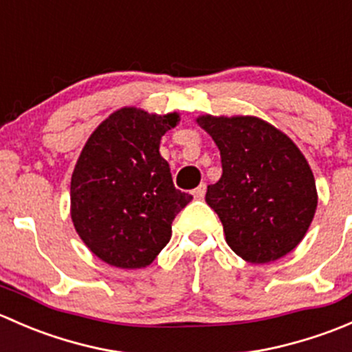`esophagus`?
I'll return each mask as SVG.
<instances>
[{
  "mask_svg": "<svg viewBox=\"0 0 352 352\" xmlns=\"http://www.w3.org/2000/svg\"><path fill=\"white\" fill-rule=\"evenodd\" d=\"M192 196L196 199H204V196H206V184H201L197 189H194Z\"/></svg>",
  "mask_w": 352,
  "mask_h": 352,
  "instance_id": "esophagus-1",
  "label": "esophagus"
}]
</instances>
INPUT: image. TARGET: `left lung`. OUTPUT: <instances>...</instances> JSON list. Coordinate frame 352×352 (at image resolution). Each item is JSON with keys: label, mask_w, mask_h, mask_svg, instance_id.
Masks as SVG:
<instances>
[{"label": "left lung", "mask_w": 352, "mask_h": 352, "mask_svg": "<svg viewBox=\"0 0 352 352\" xmlns=\"http://www.w3.org/2000/svg\"><path fill=\"white\" fill-rule=\"evenodd\" d=\"M221 155L223 175L208 186L206 202L219 216L226 243L254 264L278 261L303 240L317 187L296 144L257 117L202 116Z\"/></svg>", "instance_id": "1"}]
</instances>
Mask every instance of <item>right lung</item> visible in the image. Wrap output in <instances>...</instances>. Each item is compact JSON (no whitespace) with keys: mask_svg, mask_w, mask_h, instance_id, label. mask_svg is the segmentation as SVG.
<instances>
[{"mask_svg":"<svg viewBox=\"0 0 352 352\" xmlns=\"http://www.w3.org/2000/svg\"><path fill=\"white\" fill-rule=\"evenodd\" d=\"M179 122L120 109L94 131L71 177V219L85 245L110 265L146 267L172 236V221L192 201L175 189L160 140Z\"/></svg>","mask_w":352,"mask_h":352,"instance_id":"obj_1","label":"right lung"}]
</instances>
